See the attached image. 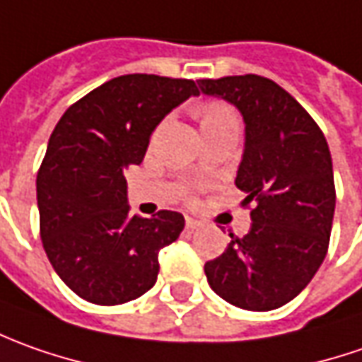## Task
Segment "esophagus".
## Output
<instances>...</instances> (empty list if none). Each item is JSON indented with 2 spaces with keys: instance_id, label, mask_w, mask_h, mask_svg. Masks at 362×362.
Masks as SVG:
<instances>
[{
  "instance_id": "obj_1",
  "label": "esophagus",
  "mask_w": 362,
  "mask_h": 362,
  "mask_svg": "<svg viewBox=\"0 0 362 362\" xmlns=\"http://www.w3.org/2000/svg\"><path fill=\"white\" fill-rule=\"evenodd\" d=\"M198 226H200V222H198V220L186 218V228H188V230H196Z\"/></svg>"
}]
</instances>
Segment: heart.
Instances as JSON below:
<instances>
[{
  "label": "heart",
  "mask_w": 362,
  "mask_h": 362,
  "mask_svg": "<svg viewBox=\"0 0 362 362\" xmlns=\"http://www.w3.org/2000/svg\"><path fill=\"white\" fill-rule=\"evenodd\" d=\"M230 114H234L230 107L224 106V104H220V102H208V104L202 107V112H200L202 122H204V119H214V118H222V116H230Z\"/></svg>",
  "instance_id": "b5f03b06"
}]
</instances>
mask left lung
Masks as SVG:
<instances>
[{
    "mask_svg": "<svg viewBox=\"0 0 362 362\" xmlns=\"http://www.w3.org/2000/svg\"><path fill=\"white\" fill-rule=\"evenodd\" d=\"M198 86L243 114L246 142L236 186L246 192L243 206L252 220L248 234H230L226 250L206 262V279L238 308H279L313 281L329 250L337 202L329 144L276 81L246 74Z\"/></svg>",
    "mask_w": 362,
    "mask_h": 362,
    "instance_id": "1",
    "label": "left lung"
}]
</instances>
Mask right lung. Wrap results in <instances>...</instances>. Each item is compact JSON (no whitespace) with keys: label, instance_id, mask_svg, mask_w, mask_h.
Instances as JSON below:
<instances>
[{"label":"right lung","instance_id":"obj_1","mask_svg":"<svg viewBox=\"0 0 362 362\" xmlns=\"http://www.w3.org/2000/svg\"><path fill=\"white\" fill-rule=\"evenodd\" d=\"M192 80L128 74L66 110L37 172L40 236L57 276L88 303H130L154 286L158 252L184 230L180 212L130 216L124 172L144 160L164 116Z\"/></svg>","mask_w":362,"mask_h":362}]
</instances>
